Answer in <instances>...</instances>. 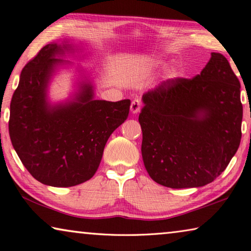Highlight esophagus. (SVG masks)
<instances>
[{"mask_svg":"<svg viewBox=\"0 0 251 251\" xmlns=\"http://www.w3.org/2000/svg\"><path fill=\"white\" fill-rule=\"evenodd\" d=\"M140 108H141V102H140V100H139V99H135V100H132L131 105H130V111H131V113H132V114H136V113H138V112L140 111Z\"/></svg>","mask_w":251,"mask_h":251,"instance_id":"1","label":"esophagus"}]
</instances>
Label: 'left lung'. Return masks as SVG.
Here are the masks:
<instances>
[{
  "label": "left lung",
  "mask_w": 251,
  "mask_h": 251,
  "mask_svg": "<svg viewBox=\"0 0 251 251\" xmlns=\"http://www.w3.org/2000/svg\"><path fill=\"white\" fill-rule=\"evenodd\" d=\"M239 89L226 58L211 52L201 74L167 79L143 95L141 153L155 182L197 188L225 172L242 138Z\"/></svg>",
  "instance_id": "8db88e82"
}]
</instances>
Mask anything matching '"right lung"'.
Listing matches in <instances>:
<instances>
[{
    "instance_id": "obj_1",
    "label": "right lung",
    "mask_w": 251,
    "mask_h": 251,
    "mask_svg": "<svg viewBox=\"0 0 251 251\" xmlns=\"http://www.w3.org/2000/svg\"><path fill=\"white\" fill-rule=\"evenodd\" d=\"M67 45L47 44L26 63L10 101L9 137L21 163L41 183L77 185L97 172L109 137L128 117L130 100H95L84 84L76 101L50 108L46 87Z\"/></svg>"
}]
</instances>
